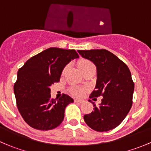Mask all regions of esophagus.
Listing matches in <instances>:
<instances>
[{"mask_svg": "<svg viewBox=\"0 0 151 151\" xmlns=\"http://www.w3.org/2000/svg\"><path fill=\"white\" fill-rule=\"evenodd\" d=\"M74 101H75L76 103H80V104H81V103H83L84 102V100L83 99H75L74 100Z\"/></svg>", "mask_w": 151, "mask_h": 151, "instance_id": "1", "label": "esophagus"}]
</instances>
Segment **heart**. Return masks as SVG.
<instances>
[{
    "label": "heart",
    "mask_w": 151,
    "mask_h": 151,
    "mask_svg": "<svg viewBox=\"0 0 151 151\" xmlns=\"http://www.w3.org/2000/svg\"><path fill=\"white\" fill-rule=\"evenodd\" d=\"M77 65H78V67L81 70V71H84L88 68H91V67H95L92 62L88 60H85V59H82V60H79ZM67 68H68V66L65 67L63 71V74L66 72ZM85 91V88H80V87H72L70 89V93L74 96H82L84 94Z\"/></svg>",
    "instance_id": "1"
}]
</instances>
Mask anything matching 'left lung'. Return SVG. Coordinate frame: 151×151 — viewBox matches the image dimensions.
Returning <instances> with one entry per match:
<instances>
[{"label":"left lung","mask_w":151,"mask_h":151,"mask_svg":"<svg viewBox=\"0 0 151 151\" xmlns=\"http://www.w3.org/2000/svg\"><path fill=\"white\" fill-rule=\"evenodd\" d=\"M77 52L96 66V84L90 98L103 97L99 106L92 102L94 110L84 115L85 122L96 132L112 130L122 123L132 106L134 83L130 70L126 63L106 50Z\"/></svg>","instance_id":"1"}]
</instances>
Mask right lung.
<instances>
[{"label":"right lung","instance_id":"obj_1","mask_svg":"<svg viewBox=\"0 0 151 151\" xmlns=\"http://www.w3.org/2000/svg\"><path fill=\"white\" fill-rule=\"evenodd\" d=\"M79 55L74 50L50 47L30 58L17 72L14 85L18 110L30 126L38 130H51L64 118L66 106L74 100L63 94L51 99L50 86L60 81L64 67Z\"/></svg>","mask_w":151,"mask_h":151}]
</instances>
